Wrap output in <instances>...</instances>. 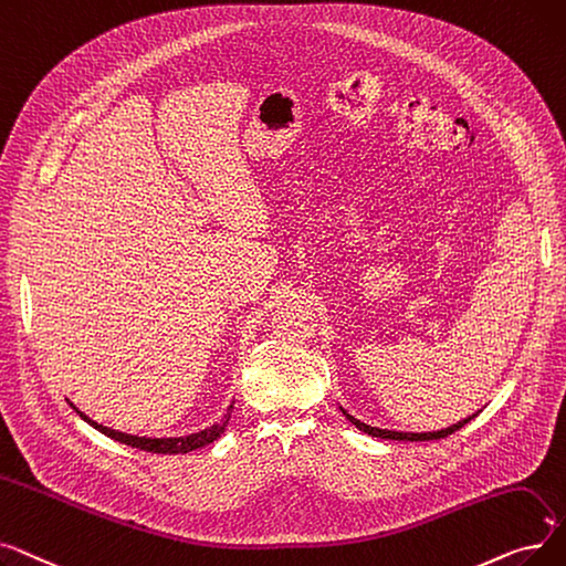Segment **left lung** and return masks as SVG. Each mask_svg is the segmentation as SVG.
<instances>
[{"instance_id":"obj_1","label":"left lung","mask_w":566,"mask_h":566,"mask_svg":"<svg viewBox=\"0 0 566 566\" xmlns=\"http://www.w3.org/2000/svg\"><path fill=\"white\" fill-rule=\"evenodd\" d=\"M343 410V408H340ZM343 415L347 417V421L349 423H355L359 430H364L366 436H373V438H382V440H398V442H428V440H442V438H447V436H451V433H455V430L459 428H463L465 423H470L476 415H472V417H468V419H463V421H459V423H453V426H449V428H442V430H433V433H398V430H387V428H375V426H368V423H364V421H359V419H355L353 415H347L345 410H343Z\"/></svg>"}]
</instances>
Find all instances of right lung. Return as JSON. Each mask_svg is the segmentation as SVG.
I'll return each instance as SVG.
<instances>
[{"label":"right lung","instance_id":"1","mask_svg":"<svg viewBox=\"0 0 566 566\" xmlns=\"http://www.w3.org/2000/svg\"><path fill=\"white\" fill-rule=\"evenodd\" d=\"M232 402H234V400H232ZM232 402H230L228 412L223 415V419H221L219 423H213V426H209V428H205V430H198V433H191V436H181V438H140V436H128V433H122V430H113V428H107V426H103V423H96V421L90 419L85 412H80V410L73 406V402H71V408H73L80 417H83L90 426H94V428L98 430V433H103V436H107V438H113V440H117V442H122V444L136 447V449H143V451H151V453H188V451L200 449V447L213 442L217 438H221V433H223L228 421H230V415H232Z\"/></svg>","mask_w":566,"mask_h":566}]
</instances>
